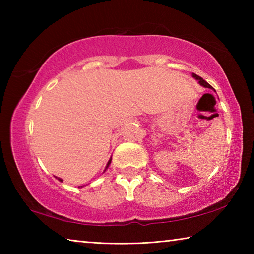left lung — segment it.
<instances>
[{
  "label": "left lung",
  "instance_id": "left-lung-1",
  "mask_svg": "<svg viewBox=\"0 0 254 254\" xmlns=\"http://www.w3.org/2000/svg\"><path fill=\"white\" fill-rule=\"evenodd\" d=\"M192 77H194V78L196 79V80H198V83L203 86V87H205V88H210V89H214L212 86H210L207 81H205L203 78H201V77H199L198 75H196V74H194V72H192Z\"/></svg>",
  "mask_w": 254,
  "mask_h": 254
}]
</instances>
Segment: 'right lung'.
<instances>
[{"label": "right lung", "instance_id": "add662e5", "mask_svg": "<svg viewBox=\"0 0 254 254\" xmlns=\"http://www.w3.org/2000/svg\"><path fill=\"white\" fill-rule=\"evenodd\" d=\"M111 161H112V157L110 158V160L109 161H107V165H106V167H105V169H104V173H105V171L107 170V168H109V167H110V165H111ZM56 178H57V177H56ZM58 180H59V182H63V179H60V178H57ZM80 187H83V186H80Z\"/></svg>", "mask_w": 254, "mask_h": 254}]
</instances>
